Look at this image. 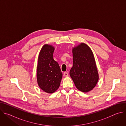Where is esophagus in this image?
I'll use <instances>...</instances> for the list:
<instances>
[{"mask_svg":"<svg viewBox=\"0 0 126 126\" xmlns=\"http://www.w3.org/2000/svg\"><path fill=\"white\" fill-rule=\"evenodd\" d=\"M64 76L65 77H68V73L67 72H65L64 73Z\"/></svg>","mask_w":126,"mask_h":126,"instance_id":"1","label":"esophagus"}]
</instances>
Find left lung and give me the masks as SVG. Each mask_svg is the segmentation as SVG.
<instances>
[{
  "mask_svg": "<svg viewBox=\"0 0 126 126\" xmlns=\"http://www.w3.org/2000/svg\"><path fill=\"white\" fill-rule=\"evenodd\" d=\"M73 65L70 75L80 91H91L99 80V74L93 53L89 46L80 43L72 48Z\"/></svg>",
  "mask_w": 126,
  "mask_h": 126,
  "instance_id": "1",
  "label": "left lung"
}]
</instances>
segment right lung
<instances>
[{"label": "right lung", "mask_w": 126, "mask_h": 126, "mask_svg": "<svg viewBox=\"0 0 126 126\" xmlns=\"http://www.w3.org/2000/svg\"><path fill=\"white\" fill-rule=\"evenodd\" d=\"M55 48L44 44L39 54L37 66V81L39 88L47 93L52 94L59 88L62 73L59 64L53 59Z\"/></svg>", "instance_id": "1"}]
</instances>
